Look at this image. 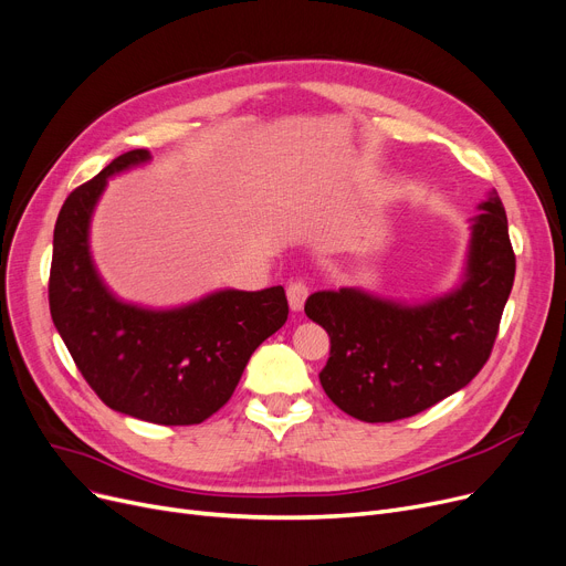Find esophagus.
Instances as JSON below:
<instances>
[{"label": "esophagus", "instance_id": "esophagus-1", "mask_svg": "<svg viewBox=\"0 0 566 566\" xmlns=\"http://www.w3.org/2000/svg\"><path fill=\"white\" fill-rule=\"evenodd\" d=\"M307 295H310L307 282H303V280H291V282L286 284V298H289V307H291L293 312H301V310L305 307Z\"/></svg>", "mask_w": 566, "mask_h": 566}]
</instances>
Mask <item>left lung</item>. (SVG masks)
I'll return each mask as SVG.
<instances>
[{"mask_svg": "<svg viewBox=\"0 0 566 566\" xmlns=\"http://www.w3.org/2000/svg\"><path fill=\"white\" fill-rule=\"evenodd\" d=\"M472 218L465 277L424 305H401L363 289L316 291L305 314L331 337L318 378L331 401L363 422H395L459 392L486 365L516 256L497 197Z\"/></svg>", "mask_w": 566, "mask_h": 566, "instance_id": "left-lung-1", "label": "left lung"}]
</instances>
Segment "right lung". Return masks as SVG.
<instances>
[{
	"instance_id": "obj_1",
	"label": "right lung",
	"mask_w": 566,
	"mask_h": 566,
	"mask_svg": "<svg viewBox=\"0 0 566 566\" xmlns=\"http://www.w3.org/2000/svg\"><path fill=\"white\" fill-rule=\"evenodd\" d=\"M148 158L146 148L114 158L64 201L54 224L50 314L105 406L144 422L188 427L231 399L250 355L286 323L289 303L282 286L216 291L176 310L114 298L88 252V222L107 178Z\"/></svg>"
}]
</instances>
